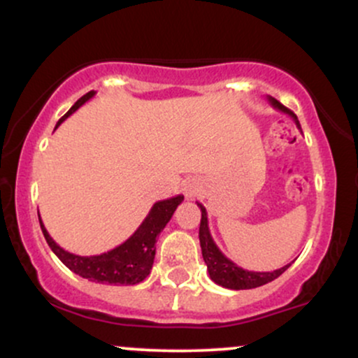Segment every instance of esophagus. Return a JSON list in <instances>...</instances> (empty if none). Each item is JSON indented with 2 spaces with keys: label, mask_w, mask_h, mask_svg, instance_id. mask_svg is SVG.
Masks as SVG:
<instances>
[{
  "label": "esophagus",
  "mask_w": 358,
  "mask_h": 358,
  "mask_svg": "<svg viewBox=\"0 0 358 358\" xmlns=\"http://www.w3.org/2000/svg\"><path fill=\"white\" fill-rule=\"evenodd\" d=\"M183 193L187 199H192V196L196 193V183L193 182V180H188V182L183 185Z\"/></svg>",
  "instance_id": "obj_1"
}]
</instances>
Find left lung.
<instances>
[{"label": "left lung", "instance_id": "8db88e82", "mask_svg": "<svg viewBox=\"0 0 358 358\" xmlns=\"http://www.w3.org/2000/svg\"><path fill=\"white\" fill-rule=\"evenodd\" d=\"M271 106L274 109L281 110V113L287 114L289 117H293V121L296 122V127L301 131L299 121L296 114L293 110H289L281 102L274 99V97H268ZM196 205L202 210V220H200V231H199V239H200V248H202V256L205 264H207V271L210 274V279L213 282H217L219 286L229 287V289H252V287H259L262 285H268V282L274 281L278 276H281L285 271L289 268L291 264L285 266V268L271 271V273H257V271H248L242 269L236 262H232L231 259L225 257L222 254V250L217 248V244L212 239L210 229H208V219H207V210L202 203L196 202Z\"/></svg>", "mask_w": 358, "mask_h": 358}]
</instances>
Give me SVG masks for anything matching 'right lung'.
Wrapping results in <instances>:
<instances>
[{"mask_svg": "<svg viewBox=\"0 0 358 358\" xmlns=\"http://www.w3.org/2000/svg\"><path fill=\"white\" fill-rule=\"evenodd\" d=\"M96 96L94 90L82 96L76 104L69 109V113L57 122L55 129L65 121L72 113H76L82 104H85L89 99ZM183 202V195L171 196V199L159 200L151 207L146 219L141 222V225L136 229V232L129 239L122 242L117 248L108 250V252L99 254V256H77V254L69 252L62 249L55 241L52 239L50 234L45 229L42 219H40V227L45 236V241L48 242L50 249L57 257L67 266L72 273L89 279L92 282H102V285H122L131 286L138 285L150 274L153 268L155 252H156V239L162 234L165 225L170 222L171 215L176 210L180 203Z\"/></svg>", "mask_w": 358, "mask_h": 358, "instance_id": "1", "label": "right lung"}]
</instances>
